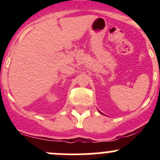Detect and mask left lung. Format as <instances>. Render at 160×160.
I'll return each mask as SVG.
<instances>
[{
	"label": "left lung",
	"instance_id": "8db88e82",
	"mask_svg": "<svg viewBox=\"0 0 160 160\" xmlns=\"http://www.w3.org/2000/svg\"><path fill=\"white\" fill-rule=\"evenodd\" d=\"M99 112H100V113H101V114H102V113H101V111H99Z\"/></svg>",
	"mask_w": 160,
	"mask_h": 160
}]
</instances>
